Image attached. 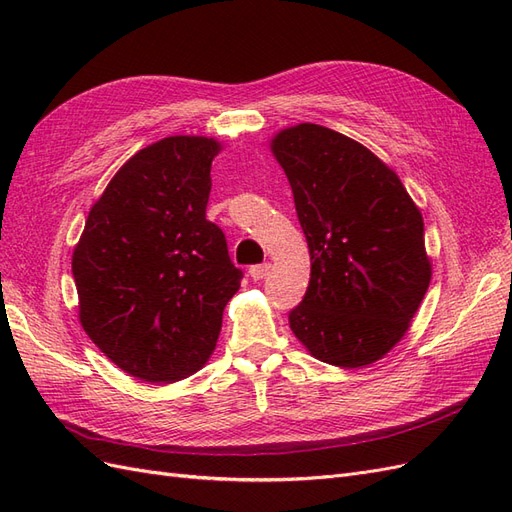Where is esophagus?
<instances>
[{
  "instance_id": "obj_1",
  "label": "esophagus",
  "mask_w": 512,
  "mask_h": 512,
  "mask_svg": "<svg viewBox=\"0 0 512 512\" xmlns=\"http://www.w3.org/2000/svg\"><path fill=\"white\" fill-rule=\"evenodd\" d=\"M269 269H271V265H267V262H265V265H256V267L250 269V277H252L254 282H260L262 277H267Z\"/></svg>"
}]
</instances>
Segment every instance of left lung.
I'll use <instances>...</instances> for the list:
<instances>
[{
  "label": "left lung",
  "instance_id": "8db88e82",
  "mask_svg": "<svg viewBox=\"0 0 512 512\" xmlns=\"http://www.w3.org/2000/svg\"><path fill=\"white\" fill-rule=\"evenodd\" d=\"M290 181L312 277L288 320L318 361L361 369L410 329L431 282L421 209L376 153L318 123L271 138Z\"/></svg>",
  "mask_w": 512,
  "mask_h": 512
}]
</instances>
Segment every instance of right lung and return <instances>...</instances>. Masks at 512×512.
<instances>
[{"mask_svg": "<svg viewBox=\"0 0 512 512\" xmlns=\"http://www.w3.org/2000/svg\"><path fill=\"white\" fill-rule=\"evenodd\" d=\"M218 138L166 136L136 151L89 209L72 254L79 320L128 376L170 384L203 367L241 286L207 220Z\"/></svg>", "mask_w": 512, "mask_h": 512, "instance_id": "add662e5", "label": "right lung"}]
</instances>
